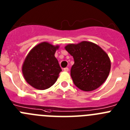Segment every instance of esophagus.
Listing matches in <instances>:
<instances>
[{
    "label": "esophagus",
    "instance_id": "1",
    "mask_svg": "<svg viewBox=\"0 0 130 130\" xmlns=\"http://www.w3.org/2000/svg\"><path fill=\"white\" fill-rule=\"evenodd\" d=\"M64 71H65V72H68L69 68H64Z\"/></svg>",
    "mask_w": 130,
    "mask_h": 130
}]
</instances>
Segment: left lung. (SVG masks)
<instances>
[{"instance_id":"8db88e82","label":"left lung","mask_w":130,"mask_h":130,"mask_svg":"<svg viewBox=\"0 0 130 130\" xmlns=\"http://www.w3.org/2000/svg\"><path fill=\"white\" fill-rule=\"evenodd\" d=\"M65 49L73 57L74 64L70 74L77 88L92 91L105 82L109 74L111 61L100 47L83 41L78 44L67 45Z\"/></svg>"}]
</instances>
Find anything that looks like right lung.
I'll list each match as a JSON object with an SVG mask.
<instances>
[{"instance_id":"1","label":"right lung","mask_w":130,"mask_h":130,"mask_svg":"<svg viewBox=\"0 0 130 130\" xmlns=\"http://www.w3.org/2000/svg\"><path fill=\"white\" fill-rule=\"evenodd\" d=\"M58 46L42 42L26 56L22 67L25 80L30 85L45 90L53 85L62 71L55 53Z\"/></svg>"}]
</instances>
